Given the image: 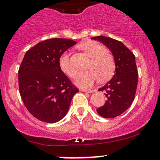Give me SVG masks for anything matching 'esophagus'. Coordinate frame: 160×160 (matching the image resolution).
I'll use <instances>...</instances> for the list:
<instances>
[{
    "label": "esophagus",
    "instance_id": "esophagus-1",
    "mask_svg": "<svg viewBox=\"0 0 160 160\" xmlns=\"http://www.w3.org/2000/svg\"><path fill=\"white\" fill-rule=\"evenodd\" d=\"M82 91H83L85 92H89V93L94 92V90H92V89H82Z\"/></svg>",
    "mask_w": 160,
    "mask_h": 160
}]
</instances>
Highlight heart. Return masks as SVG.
I'll use <instances>...</instances> for the list:
<instances>
[{
    "instance_id": "1",
    "label": "heart",
    "mask_w": 160,
    "mask_h": 160,
    "mask_svg": "<svg viewBox=\"0 0 160 160\" xmlns=\"http://www.w3.org/2000/svg\"><path fill=\"white\" fill-rule=\"evenodd\" d=\"M80 48L86 52L92 61L88 66V71L80 72L76 77L75 84L82 88L92 86L98 79L105 82L112 78L115 71V61L114 56L106 52V48L98 42L88 41L80 45ZM60 67L62 71L69 77L74 78L77 70L70 60V53L65 52L60 59Z\"/></svg>"
}]
</instances>
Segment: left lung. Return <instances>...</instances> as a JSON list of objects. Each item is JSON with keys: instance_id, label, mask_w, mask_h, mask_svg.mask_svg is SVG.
Returning <instances> with one entry per match:
<instances>
[{"instance_id": "obj_1", "label": "left lung", "mask_w": 160, "mask_h": 160, "mask_svg": "<svg viewBox=\"0 0 160 160\" xmlns=\"http://www.w3.org/2000/svg\"><path fill=\"white\" fill-rule=\"evenodd\" d=\"M107 46L115 61V74L99 91H105L107 100L97 109L100 116L112 118L126 112L133 103L138 86V72L135 56L123 43L105 36L91 38Z\"/></svg>"}]
</instances>
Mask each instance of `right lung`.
<instances>
[{
    "instance_id": "obj_1",
    "label": "right lung",
    "mask_w": 160,
    "mask_h": 160,
    "mask_svg": "<svg viewBox=\"0 0 160 160\" xmlns=\"http://www.w3.org/2000/svg\"><path fill=\"white\" fill-rule=\"evenodd\" d=\"M76 44L67 38H51L26 52L19 69V89L24 105L38 120L54 123L69 110L78 89L62 71L60 59Z\"/></svg>"
}]
</instances>
